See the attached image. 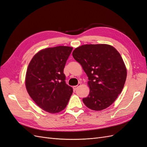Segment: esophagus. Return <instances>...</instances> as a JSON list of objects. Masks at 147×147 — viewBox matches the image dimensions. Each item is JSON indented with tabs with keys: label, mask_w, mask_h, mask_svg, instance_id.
Here are the masks:
<instances>
[{
	"label": "esophagus",
	"mask_w": 147,
	"mask_h": 147,
	"mask_svg": "<svg viewBox=\"0 0 147 147\" xmlns=\"http://www.w3.org/2000/svg\"><path fill=\"white\" fill-rule=\"evenodd\" d=\"M80 85H81V83H78V84H77V86H73V89H74V91L76 90L77 89V88H78V86H80Z\"/></svg>",
	"instance_id": "obj_1"
}]
</instances>
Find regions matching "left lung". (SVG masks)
<instances>
[{"mask_svg": "<svg viewBox=\"0 0 147 147\" xmlns=\"http://www.w3.org/2000/svg\"><path fill=\"white\" fill-rule=\"evenodd\" d=\"M72 56L88 77L90 93L83 99L84 105L95 111L109 107L121 92L127 77L119 53L107 44H86L75 48Z\"/></svg>", "mask_w": 147, "mask_h": 147, "instance_id": "8db88e82", "label": "left lung"}]
</instances>
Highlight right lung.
<instances>
[{"label": "right lung", "instance_id": "right-lung-1", "mask_svg": "<svg viewBox=\"0 0 147 147\" xmlns=\"http://www.w3.org/2000/svg\"><path fill=\"white\" fill-rule=\"evenodd\" d=\"M73 48L57 46L40 50L30 61L25 77L28 94L40 108L50 113L63 111L73 92L63 72Z\"/></svg>", "mask_w": 147, "mask_h": 147}]
</instances>
